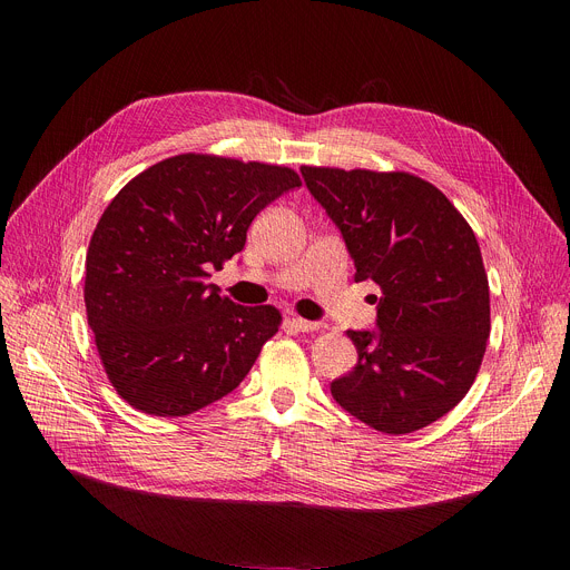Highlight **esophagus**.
I'll return each mask as SVG.
<instances>
[{
  "mask_svg": "<svg viewBox=\"0 0 570 570\" xmlns=\"http://www.w3.org/2000/svg\"><path fill=\"white\" fill-rule=\"evenodd\" d=\"M291 323H293L301 333H316V331H321V327H323L321 323L307 321V318H303V316H291Z\"/></svg>",
  "mask_w": 570,
  "mask_h": 570,
  "instance_id": "obj_1",
  "label": "esophagus"
}]
</instances>
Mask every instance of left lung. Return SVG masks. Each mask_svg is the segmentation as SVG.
Segmentation results:
<instances>
[{
  "label": "left lung",
  "instance_id": "8db88e82",
  "mask_svg": "<svg viewBox=\"0 0 570 570\" xmlns=\"http://www.w3.org/2000/svg\"><path fill=\"white\" fill-rule=\"evenodd\" d=\"M301 170L344 235L353 279L381 288L379 333L346 331L357 365L331 393L383 434L423 430L469 393L488 348L490 284L475 233L413 173Z\"/></svg>",
  "mask_w": 570,
  "mask_h": 570
}]
</instances>
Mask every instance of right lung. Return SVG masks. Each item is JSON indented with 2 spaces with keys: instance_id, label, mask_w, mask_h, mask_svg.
Instances as JSON below:
<instances>
[{
  "instance_id": "obj_1",
  "label": "right lung",
  "mask_w": 570,
  "mask_h": 570,
  "mask_svg": "<svg viewBox=\"0 0 570 570\" xmlns=\"http://www.w3.org/2000/svg\"><path fill=\"white\" fill-rule=\"evenodd\" d=\"M303 179L288 166L203 153L145 168L104 209L85 258V309L104 372L134 409L177 417L228 395L282 314L207 284L245 249L261 209Z\"/></svg>"
}]
</instances>
